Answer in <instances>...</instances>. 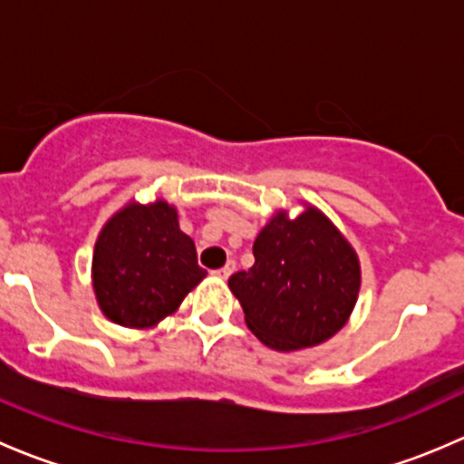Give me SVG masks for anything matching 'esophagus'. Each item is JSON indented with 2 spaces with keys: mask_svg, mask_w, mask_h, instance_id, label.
<instances>
[{
  "mask_svg": "<svg viewBox=\"0 0 464 464\" xmlns=\"http://www.w3.org/2000/svg\"><path fill=\"white\" fill-rule=\"evenodd\" d=\"M233 271H236V262H233V260H228V262H227V265H224V266H222V269L213 271V274H215V276H218V278L227 280V278H228V276H231V274H233Z\"/></svg>",
  "mask_w": 464,
  "mask_h": 464,
  "instance_id": "34e87169",
  "label": "esophagus"
}]
</instances>
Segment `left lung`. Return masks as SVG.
I'll return each instance as SVG.
<instances>
[{
	"mask_svg": "<svg viewBox=\"0 0 464 464\" xmlns=\"http://www.w3.org/2000/svg\"><path fill=\"white\" fill-rule=\"evenodd\" d=\"M254 266L228 278L249 330L274 350L319 345L357 303L362 269L350 242L314 206L278 210L254 242Z\"/></svg>",
	"mask_w": 464,
	"mask_h": 464,
	"instance_id": "1",
	"label": "left lung"
}]
</instances>
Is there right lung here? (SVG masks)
<instances>
[{"label":"right lung","instance_id":"1","mask_svg":"<svg viewBox=\"0 0 464 464\" xmlns=\"http://www.w3.org/2000/svg\"><path fill=\"white\" fill-rule=\"evenodd\" d=\"M206 271L175 206L128 204L98 236L92 278L102 314L123 327H152L177 310Z\"/></svg>","mask_w":464,"mask_h":464}]
</instances>
